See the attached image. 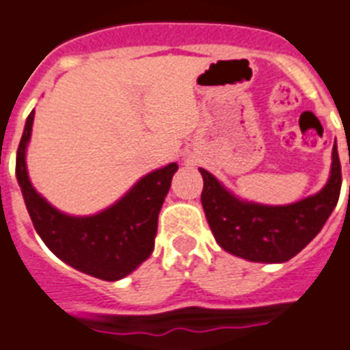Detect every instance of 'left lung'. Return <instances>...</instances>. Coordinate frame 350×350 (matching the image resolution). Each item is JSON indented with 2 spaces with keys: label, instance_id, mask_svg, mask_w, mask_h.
<instances>
[{
  "label": "left lung",
  "instance_id": "left-lung-1",
  "mask_svg": "<svg viewBox=\"0 0 350 350\" xmlns=\"http://www.w3.org/2000/svg\"><path fill=\"white\" fill-rule=\"evenodd\" d=\"M327 183L292 204H260L234 196L215 176L199 169L204 181L201 202L217 243L233 256L258 263H283L306 247L324 228L342 189L336 142Z\"/></svg>",
  "mask_w": 350,
  "mask_h": 350
}]
</instances>
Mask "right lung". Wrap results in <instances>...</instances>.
Instances as JSON below:
<instances>
[{
    "label": "right lung",
    "mask_w": 350,
    "mask_h": 350,
    "mask_svg": "<svg viewBox=\"0 0 350 350\" xmlns=\"http://www.w3.org/2000/svg\"><path fill=\"white\" fill-rule=\"evenodd\" d=\"M33 117L31 110L17 149L16 176L35 230L49 251L72 269L98 280H122L151 256L158 213L178 163L142 176L119 201L94 215H69L42 198L28 176L26 149Z\"/></svg>",
    "instance_id": "right-lung-1"
}]
</instances>
